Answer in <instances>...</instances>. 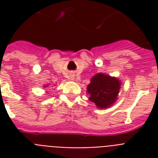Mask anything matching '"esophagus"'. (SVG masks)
Listing matches in <instances>:
<instances>
[{
    "instance_id": "obj_1",
    "label": "esophagus",
    "mask_w": 158,
    "mask_h": 158,
    "mask_svg": "<svg viewBox=\"0 0 158 158\" xmlns=\"http://www.w3.org/2000/svg\"><path fill=\"white\" fill-rule=\"evenodd\" d=\"M70 78H71V79H74V75H71V77H70Z\"/></svg>"
}]
</instances>
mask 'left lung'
Here are the masks:
<instances>
[{"instance_id":"obj_1","label":"left lung","mask_w":158,"mask_h":158,"mask_svg":"<svg viewBox=\"0 0 158 158\" xmlns=\"http://www.w3.org/2000/svg\"><path fill=\"white\" fill-rule=\"evenodd\" d=\"M121 82L118 78L103 73H98L92 77L87 86L89 100L98 108L110 107L118 99Z\"/></svg>"}]
</instances>
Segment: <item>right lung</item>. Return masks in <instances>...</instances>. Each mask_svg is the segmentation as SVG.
Returning <instances> with one entry per match:
<instances>
[{
    "label": "right lung",
    "mask_w": 158,
    "mask_h": 158,
    "mask_svg": "<svg viewBox=\"0 0 158 158\" xmlns=\"http://www.w3.org/2000/svg\"><path fill=\"white\" fill-rule=\"evenodd\" d=\"M49 85H50V84H46V85H44V86H43V88H47V87H48Z\"/></svg>",
    "instance_id": "add662e5"
}]
</instances>
